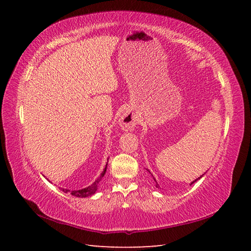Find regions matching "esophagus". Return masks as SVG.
Masks as SVG:
<instances>
[{
	"label": "esophagus",
	"instance_id": "1",
	"mask_svg": "<svg viewBox=\"0 0 251 251\" xmlns=\"http://www.w3.org/2000/svg\"><path fill=\"white\" fill-rule=\"evenodd\" d=\"M119 124L124 131H133L137 125V116L132 110H126L119 118Z\"/></svg>",
	"mask_w": 251,
	"mask_h": 251
}]
</instances>
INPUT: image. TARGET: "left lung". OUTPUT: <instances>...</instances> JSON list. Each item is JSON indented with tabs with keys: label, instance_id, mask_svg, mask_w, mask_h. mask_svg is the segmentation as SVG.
Segmentation results:
<instances>
[{
	"label": "left lung",
	"instance_id": "1",
	"mask_svg": "<svg viewBox=\"0 0 251 251\" xmlns=\"http://www.w3.org/2000/svg\"><path fill=\"white\" fill-rule=\"evenodd\" d=\"M148 172H149V173H150V174H151V172H150V171H149V170H148ZM151 176H153V175H151ZM202 176H203V175H202ZM202 176H201V177H202ZM201 177H199V178H198V179H196V180H195V181H193V182H192V183H191V184H189V185H192V184H193V183H195V182H196V181H197V180H199V179H200V178H201ZM153 178H154V176H153ZM154 180H155V182H156V187H158V188H159V184H158V183H157V181H156V179H155V178H154Z\"/></svg>",
	"mask_w": 251,
	"mask_h": 251
}]
</instances>
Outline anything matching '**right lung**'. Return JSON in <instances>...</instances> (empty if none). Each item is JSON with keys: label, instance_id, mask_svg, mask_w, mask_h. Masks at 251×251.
Listing matches in <instances>:
<instances>
[{"label": "right lung", "instance_id": "obj_1", "mask_svg": "<svg viewBox=\"0 0 251 251\" xmlns=\"http://www.w3.org/2000/svg\"><path fill=\"white\" fill-rule=\"evenodd\" d=\"M107 165L108 163L105 164V168L104 170L102 171V173L100 174V176L98 177L93 184L89 185L88 187H85V188H81V189H78V191H72L70 192V189H66V188H60L64 193H71L72 196L74 197H77V198H86V197H89V196H92L96 193L97 191V187H98V183H100L101 178L104 176L105 174V171H107Z\"/></svg>", "mask_w": 251, "mask_h": 251}]
</instances>
